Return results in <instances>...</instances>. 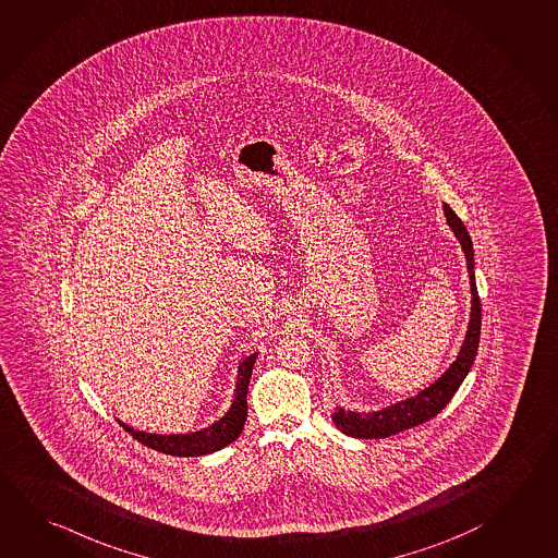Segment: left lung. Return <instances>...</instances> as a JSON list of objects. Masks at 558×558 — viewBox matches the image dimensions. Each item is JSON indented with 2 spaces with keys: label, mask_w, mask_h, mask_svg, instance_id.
Masks as SVG:
<instances>
[{
  "label": "left lung",
  "mask_w": 558,
  "mask_h": 558,
  "mask_svg": "<svg viewBox=\"0 0 558 558\" xmlns=\"http://www.w3.org/2000/svg\"><path fill=\"white\" fill-rule=\"evenodd\" d=\"M446 222L454 232L458 242L462 245V252L466 255L468 275H470V293H472V308H470V323H468L464 344L458 352L457 360L450 364L445 374L436 379L435 384L425 387L416 396L397 401L393 405L384 407L374 413H355L338 407L332 415L338 430L354 438H387V436L403 433L407 428L423 425L438 415L448 401L454 397L458 387L466 379L470 367L474 365L480 344V328H482V304L477 296L476 275H474V247L468 233L466 226L458 218L454 210L442 204Z\"/></svg>",
  "instance_id": "left-lung-1"
}]
</instances>
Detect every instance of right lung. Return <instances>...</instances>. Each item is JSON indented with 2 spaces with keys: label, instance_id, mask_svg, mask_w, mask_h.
<instances>
[{
  "label": "right lung",
  "instance_id": "add662e5",
  "mask_svg": "<svg viewBox=\"0 0 558 558\" xmlns=\"http://www.w3.org/2000/svg\"><path fill=\"white\" fill-rule=\"evenodd\" d=\"M255 357H257V352L247 355L240 364L232 405L223 413L222 418H218L213 425L201 428L196 433H186V435H153V433L135 430L133 426L125 425L122 421H120V425L137 442L149 446L162 454H171V457L213 454L223 446L232 445L233 440L242 435L243 425L247 418V387H250V377L254 372Z\"/></svg>",
  "mask_w": 558,
  "mask_h": 558
}]
</instances>
